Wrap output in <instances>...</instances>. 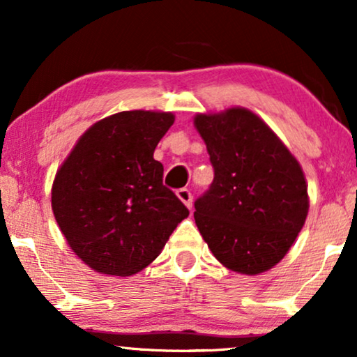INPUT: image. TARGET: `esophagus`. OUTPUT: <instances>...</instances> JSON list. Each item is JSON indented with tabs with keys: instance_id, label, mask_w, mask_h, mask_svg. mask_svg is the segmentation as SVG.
Returning a JSON list of instances; mask_svg holds the SVG:
<instances>
[{
	"instance_id": "1",
	"label": "esophagus",
	"mask_w": 357,
	"mask_h": 357,
	"mask_svg": "<svg viewBox=\"0 0 357 357\" xmlns=\"http://www.w3.org/2000/svg\"><path fill=\"white\" fill-rule=\"evenodd\" d=\"M177 197L180 200L183 202V204H185L188 208H192V204H193V195H192V192L188 190V188H178L177 190Z\"/></svg>"
}]
</instances>
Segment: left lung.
<instances>
[{
	"mask_svg": "<svg viewBox=\"0 0 357 357\" xmlns=\"http://www.w3.org/2000/svg\"><path fill=\"white\" fill-rule=\"evenodd\" d=\"M213 182L195 200L197 227L228 270L258 275L288 253L307 215L300 164L261 119L241 107L199 114Z\"/></svg>",
	"mask_w": 357,
	"mask_h": 357,
	"instance_id": "1",
	"label": "left lung"
}]
</instances>
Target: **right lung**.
<instances>
[{"label": "right lung", "mask_w": 357, "mask_h": 357, "mask_svg": "<svg viewBox=\"0 0 357 357\" xmlns=\"http://www.w3.org/2000/svg\"><path fill=\"white\" fill-rule=\"evenodd\" d=\"M172 124L170 112L114 114L96 122L57 170L52 212L69 246L92 270L134 275L188 217L153 158Z\"/></svg>", "instance_id": "1"}]
</instances>
